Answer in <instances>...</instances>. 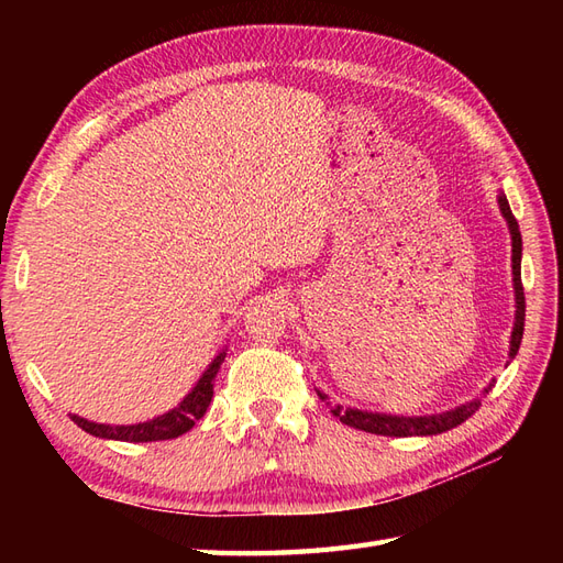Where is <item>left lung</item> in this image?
I'll use <instances>...</instances> for the list:
<instances>
[{
  "label": "left lung",
  "instance_id": "left-lung-1",
  "mask_svg": "<svg viewBox=\"0 0 563 563\" xmlns=\"http://www.w3.org/2000/svg\"><path fill=\"white\" fill-rule=\"evenodd\" d=\"M498 208L504 212V218L508 222L510 230V242H512V288H516V324H512L510 331V361L518 355L520 341H522V331H525V292H522V278H520V258H522V236H520V227L516 214L510 212L508 198L500 194L498 196ZM494 385H488L484 394L492 391ZM319 399L327 401L331 406V413L339 418L341 423L365 430V433H375V435H389V438H409V435H438L445 433V430L457 428L464 423L466 418L474 416L479 411L482 399L466 401L457 409L442 411V413H430V416H391V413H373V411H361V409H349V406L341 404H331L324 391H319Z\"/></svg>",
  "mask_w": 563,
  "mask_h": 563
}]
</instances>
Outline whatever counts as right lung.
I'll use <instances>...</instances> for the list:
<instances>
[{"label": "right lung", "instance_id": "right-lung-1", "mask_svg": "<svg viewBox=\"0 0 563 563\" xmlns=\"http://www.w3.org/2000/svg\"><path fill=\"white\" fill-rule=\"evenodd\" d=\"M224 355H227L224 351L218 353V357L208 365L206 373H202V377L198 379V385L186 394L181 404L157 418H150V421L133 423V426H111V423L87 421V418H81L77 413H69V418L81 430H87L89 435L106 438V440L154 442V440H172V438L184 435L196 426V421H200V418L206 416L208 406L212 401V382H214V375H218L220 365L224 363Z\"/></svg>", "mask_w": 563, "mask_h": 563}]
</instances>
